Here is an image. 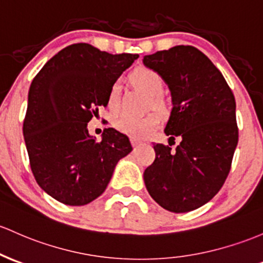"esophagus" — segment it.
Returning a JSON list of instances; mask_svg holds the SVG:
<instances>
[{"label":"esophagus","instance_id":"1","mask_svg":"<svg viewBox=\"0 0 263 263\" xmlns=\"http://www.w3.org/2000/svg\"><path fill=\"white\" fill-rule=\"evenodd\" d=\"M131 143H132V146H134V147H137L138 145H141V141L137 140V138L132 137L131 138Z\"/></svg>","mask_w":263,"mask_h":263}]
</instances>
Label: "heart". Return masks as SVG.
<instances>
[{"mask_svg": "<svg viewBox=\"0 0 263 263\" xmlns=\"http://www.w3.org/2000/svg\"><path fill=\"white\" fill-rule=\"evenodd\" d=\"M131 80L138 88L145 91L147 95H149L152 97L151 106H154L158 111H163L166 106H164V101L161 99V93L163 91L164 82L160 73L151 70V68L141 67L132 72ZM120 95L121 85L118 82H115L112 85L111 89H109L107 99L108 108L111 111L117 109ZM160 123V115L156 114V112H152V114L147 115L145 117H134L128 116V115H123V116L118 117L115 121L114 125L122 134L128 135L131 137L143 138L149 136L157 128Z\"/></svg>", "mask_w": 263, "mask_h": 263, "instance_id": "heart-1", "label": "heart"}]
</instances>
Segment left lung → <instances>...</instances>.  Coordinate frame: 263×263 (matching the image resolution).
I'll return each mask as SVG.
<instances>
[{"label": "left lung", "instance_id": "1", "mask_svg": "<svg viewBox=\"0 0 263 263\" xmlns=\"http://www.w3.org/2000/svg\"><path fill=\"white\" fill-rule=\"evenodd\" d=\"M143 65L168 86L174 107L164 134L181 138L175 149L154 145L146 189L167 211H192L212 200L230 174L238 142L235 96L220 70L192 46L148 54Z\"/></svg>", "mask_w": 263, "mask_h": 263}]
</instances>
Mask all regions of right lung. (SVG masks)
<instances>
[{"label":"right lung","instance_id":"1","mask_svg":"<svg viewBox=\"0 0 263 263\" xmlns=\"http://www.w3.org/2000/svg\"><path fill=\"white\" fill-rule=\"evenodd\" d=\"M138 54H111L74 43L54 54L28 91L24 137L36 182L54 200L83 206L105 192L118 161L132 151L128 137L87 123L107 106L109 89Z\"/></svg>","mask_w":263,"mask_h":263}]
</instances>
